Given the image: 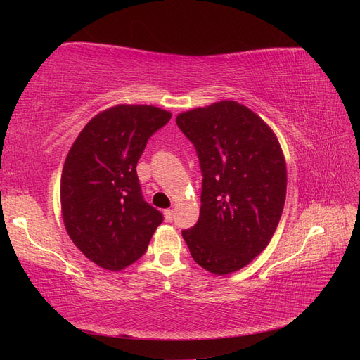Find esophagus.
<instances>
[{
	"label": "esophagus",
	"instance_id": "1",
	"mask_svg": "<svg viewBox=\"0 0 360 360\" xmlns=\"http://www.w3.org/2000/svg\"><path fill=\"white\" fill-rule=\"evenodd\" d=\"M163 216H165V221L167 222H171L174 219V212L171 209H168V210L163 212Z\"/></svg>",
	"mask_w": 360,
	"mask_h": 360
}]
</instances>
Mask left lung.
<instances>
[{
	"label": "left lung",
	"instance_id": "1",
	"mask_svg": "<svg viewBox=\"0 0 360 360\" xmlns=\"http://www.w3.org/2000/svg\"><path fill=\"white\" fill-rule=\"evenodd\" d=\"M176 122L202 172L200 219L181 236L201 267L233 274L274 237L287 193L284 155L274 130L234 101L195 108Z\"/></svg>",
	"mask_w": 360,
	"mask_h": 360
}]
</instances>
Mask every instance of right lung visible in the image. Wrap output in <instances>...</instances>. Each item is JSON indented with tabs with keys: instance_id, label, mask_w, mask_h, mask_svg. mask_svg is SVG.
<instances>
[{
	"instance_id": "right-lung-1",
	"label": "right lung",
	"mask_w": 360,
	"mask_h": 360,
	"mask_svg": "<svg viewBox=\"0 0 360 360\" xmlns=\"http://www.w3.org/2000/svg\"><path fill=\"white\" fill-rule=\"evenodd\" d=\"M171 112L117 105L93 117L61 174V213L72 242L93 263L118 271L139 259L163 216L144 201L136 163Z\"/></svg>"
}]
</instances>
